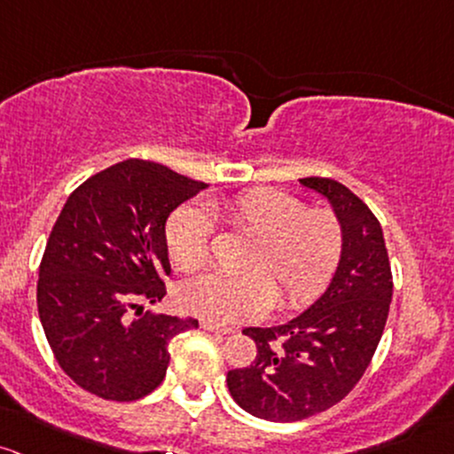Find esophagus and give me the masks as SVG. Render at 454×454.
Listing matches in <instances>:
<instances>
[{
    "label": "esophagus",
    "mask_w": 454,
    "mask_h": 454,
    "mask_svg": "<svg viewBox=\"0 0 454 454\" xmlns=\"http://www.w3.org/2000/svg\"><path fill=\"white\" fill-rule=\"evenodd\" d=\"M200 327L204 332L219 333V336H228V333H232V330H228V327H219V325H215V323H208V321H202Z\"/></svg>",
    "instance_id": "34e87169"
}]
</instances>
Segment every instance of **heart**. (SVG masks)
Listing matches in <instances>:
<instances>
[{
	"label": "heart",
	"instance_id": "heart-1",
	"mask_svg": "<svg viewBox=\"0 0 454 454\" xmlns=\"http://www.w3.org/2000/svg\"><path fill=\"white\" fill-rule=\"evenodd\" d=\"M231 231L252 237L243 276L207 273L181 284L178 306L215 325L262 317L276 301L282 308L310 303L327 286L342 254V226L325 208H306L300 198L256 187L211 204ZM211 217L196 204H183L166 226L168 254L181 271L208 261Z\"/></svg>",
	"mask_w": 454,
	"mask_h": 454
}]
</instances>
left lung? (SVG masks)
<instances>
[{
    "label": "left lung",
    "mask_w": 454,
    "mask_h": 454,
    "mask_svg": "<svg viewBox=\"0 0 454 454\" xmlns=\"http://www.w3.org/2000/svg\"><path fill=\"white\" fill-rule=\"evenodd\" d=\"M300 183L330 202L342 254L330 286L300 317L243 330L256 357L228 371V390L241 410L271 422L303 420L342 401L371 364L392 301L386 241L371 208L332 178Z\"/></svg>",
    "instance_id": "1"
}]
</instances>
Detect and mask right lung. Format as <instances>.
Returning <instances> with one entry per match:
<instances>
[{
  "label": "right lung",
  "instance_id": "obj_1",
  "mask_svg": "<svg viewBox=\"0 0 454 454\" xmlns=\"http://www.w3.org/2000/svg\"><path fill=\"white\" fill-rule=\"evenodd\" d=\"M207 187L127 159L68 196L44 247L36 300L58 364L83 390L107 401L151 395L166 377L172 338L198 327L192 317L142 312L139 301L166 295V222Z\"/></svg>",
  "mask_w": 454,
  "mask_h": 454
}]
</instances>
